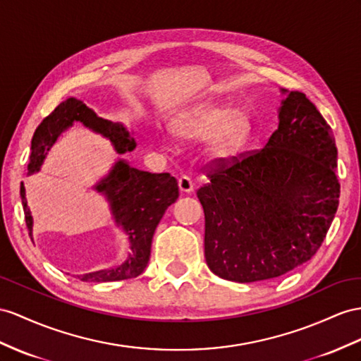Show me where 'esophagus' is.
Wrapping results in <instances>:
<instances>
[{"instance_id": "esophagus-1", "label": "esophagus", "mask_w": 361, "mask_h": 361, "mask_svg": "<svg viewBox=\"0 0 361 361\" xmlns=\"http://www.w3.org/2000/svg\"><path fill=\"white\" fill-rule=\"evenodd\" d=\"M178 188L183 193H190L195 188V184L188 177V175H183V177L178 180Z\"/></svg>"}]
</instances>
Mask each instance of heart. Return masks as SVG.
<instances>
[{"label": "heart", "mask_w": 361, "mask_h": 361, "mask_svg": "<svg viewBox=\"0 0 361 361\" xmlns=\"http://www.w3.org/2000/svg\"><path fill=\"white\" fill-rule=\"evenodd\" d=\"M172 134L181 142L206 140L204 152L212 160H228L243 149L252 125L241 111L218 104H198L172 120Z\"/></svg>", "instance_id": "b5f03b06"}]
</instances>
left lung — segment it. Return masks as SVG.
Masks as SVG:
<instances>
[{"mask_svg": "<svg viewBox=\"0 0 361 361\" xmlns=\"http://www.w3.org/2000/svg\"><path fill=\"white\" fill-rule=\"evenodd\" d=\"M281 92L279 125L264 149L219 164L197 192L207 267L227 281L274 279L310 261L338 207L331 128L303 92Z\"/></svg>", "mask_w": 361, "mask_h": 361, "instance_id": "1", "label": "left lung"}]
</instances>
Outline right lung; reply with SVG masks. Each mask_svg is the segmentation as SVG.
<instances>
[{
    "label": "right lung",
    "mask_w": 361,
    "mask_h": 361,
    "mask_svg": "<svg viewBox=\"0 0 361 361\" xmlns=\"http://www.w3.org/2000/svg\"><path fill=\"white\" fill-rule=\"evenodd\" d=\"M76 122L90 131L99 134L113 145L117 154L135 149L133 133L120 122H111L99 117L84 102L70 97L59 104L51 114L36 128L32 138L30 163L27 175L41 171V166L51 146L62 133ZM108 201L111 218L116 227L125 233L129 253L126 259L109 269H102L85 274H78L84 282H114L131 279L142 274L149 262L152 236L166 209L178 198V183L171 173H151L133 168L125 159H117L104 178L92 186ZM21 200L29 235L33 238V216L27 206L25 188L21 183Z\"/></svg>",
    "instance_id": "add662e5"
}]
</instances>
